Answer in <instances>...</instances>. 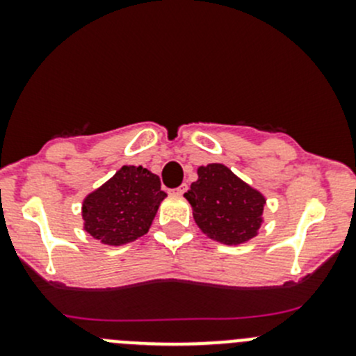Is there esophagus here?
<instances>
[{"mask_svg":"<svg viewBox=\"0 0 356 356\" xmlns=\"http://www.w3.org/2000/svg\"><path fill=\"white\" fill-rule=\"evenodd\" d=\"M186 191H188V184H181L177 189H175L174 193H175V195H181L182 196Z\"/></svg>","mask_w":356,"mask_h":356,"instance_id":"esophagus-1","label":"esophagus"}]
</instances>
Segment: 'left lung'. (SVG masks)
I'll return each mask as SVG.
<instances>
[{
	"instance_id": "obj_1",
	"label": "left lung",
	"mask_w": 356,
	"mask_h": 356,
	"mask_svg": "<svg viewBox=\"0 0 356 356\" xmlns=\"http://www.w3.org/2000/svg\"><path fill=\"white\" fill-rule=\"evenodd\" d=\"M184 198L191 204L201 232L222 245L248 243L264 224L265 196L224 163L198 167V181L193 182Z\"/></svg>"
}]
</instances>
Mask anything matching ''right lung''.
I'll list each match as a JSON object with an SVG mask.
<instances>
[{"label":"right lung","instance_id":"1","mask_svg":"<svg viewBox=\"0 0 356 356\" xmlns=\"http://www.w3.org/2000/svg\"><path fill=\"white\" fill-rule=\"evenodd\" d=\"M165 198L156 174L141 165H124L82 201L84 231L103 245H127L149 231Z\"/></svg>","mask_w":356,"mask_h":356}]
</instances>
